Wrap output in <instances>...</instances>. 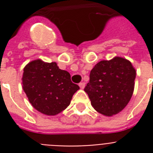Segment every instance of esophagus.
<instances>
[{"label": "esophagus", "mask_w": 153, "mask_h": 153, "mask_svg": "<svg viewBox=\"0 0 153 153\" xmlns=\"http://www.w3.org/2000/svg\"><path fill=\"white\" fill-rule=\"evenodd\" d=\"M79 86H80V88L83 89L85 87V82H80L79 83Z\"/></svg>", "instance_id": "34e87169"}]
</instances>
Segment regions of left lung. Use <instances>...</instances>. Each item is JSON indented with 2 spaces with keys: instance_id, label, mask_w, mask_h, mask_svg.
<instances>
[{
  "instance_id": "obj_1",
  "label": "left lung",
  "mask_w": 153,
  "mask_h": 153,
  "mask_svg": "<svg viewBox=\"0 0 153 153\" xmlns=\"http://www.w3.org/2000/svg\"><path fill=\"white\" fill-rule=\"evenodd\" d=\"M136 70L129 60L115 56L102 60L91 70L84 91L94 109L110 117L123 110L134 91Z\"/></svg>"
}]
</instances>
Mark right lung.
Segmentation results:
<instances>
[{
  "mask_svg": "<svg viewBox=\"0 0 153 153\" xmlns=\"http://www.w3.org/2000/svg\"><path fill=\"white\" fill-rule=\"evenodd\" d=\"M23 90L35 109L48 116H55L67 109L79 86L71 80L67 71L55 62L35 59L24 68Z\"/></svg>",
  "mask_w": 153,
  "mask_h": 153,
  "instance_id": "obj_1",
  "label": "right lung"
}]
</instances>
